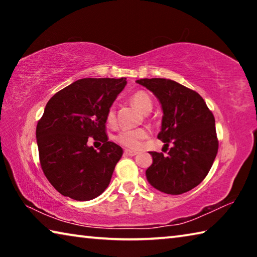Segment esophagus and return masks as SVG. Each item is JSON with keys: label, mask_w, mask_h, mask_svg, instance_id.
Listing matches in <instances>:
<instances>
[{"label": "esophagus", "mask_w": 257, "mask_h": 257, "mask_svg": "<svg viewBox=\"0 0 257 257\" xmlns=\"http://www.w3.org/2000/svg\"><path fill=\"white\" fill-rule=\"evenodd\" d=\"M137 154H138V152H136V151L124 150V155H127V156H135V155H137Z\"/></svg>", "instance_id": "esophagus-1"}]
</instances>
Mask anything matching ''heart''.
Wrapping results in <instances>:
<instances>
[{"mask_svg": "<svg viewBox=\"0 0 257 257\" xmlns=\"http://www.w3.org/2000/svg\"><path fill=\"white\" fill-rule=\"evenodd\" d=\"M130 102H132L133 105L136 107L138 111L145 113V114L147 112H150L152 110V107H153V103H152L150 95L143 92V90H138V92L134 93L132 96H130ZM114 121L115 111L114 107L111 106L110 110L107 112V122L114 123ZM147 137H149V132L144 128H139L121 130L118 134V136L115 137V139L119 144L128 147V149H138V147L142 145L143 141Z\"/></svg>", "mask_w": 257, "mask_h": 257, "instance_id": "b5f03b06", "label": "heart"}]
</instances>
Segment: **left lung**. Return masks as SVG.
Returning <instances> with one entry per match:
<instances>
[{
    "label": "left lung",
    "mask_w": 257,
    "mask_h": 257,
    "mask_svg": "<svg viewBox=\"0 0 257 257\" xmlns=\"http://www.w3.org/2000/svg\"><path fill=\"white\" fill-rule=\"evenodd\" d=\"M159 99L163 111L158 138L172 144L167 155L150 152L153 163L146 170L155 189L180 195L204 180L217 153L215 120L201 95L164 78L139 79Z\"/></svg>",
    "instance_id": "1"
}]
</instances>
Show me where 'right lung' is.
Wrapping results in <instances>:
<instances>
[{
	"mask_svg": "<svg viewBox=\"0 0 257 257\" xmlns=\"http://www.w3.org/2000/svg\"><path fill=\"white\" fill-rule=\"evenodd\" d=\"M127 85L125 78H84L52 96L36 127L43 172L51 185L76 201H90L111 181L122 149L108 142L107 112ZM93 137L98 151L86 144Z\"/></svg>",
	"mask_w": 257,
	"mask_h": 257,
	"instance_id": "right-lung-1",
	"label": "right lung"
}]
</instances>
